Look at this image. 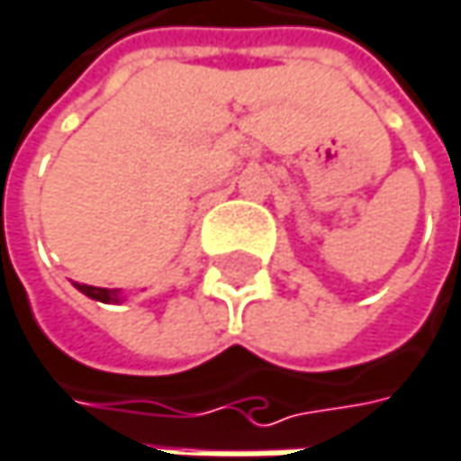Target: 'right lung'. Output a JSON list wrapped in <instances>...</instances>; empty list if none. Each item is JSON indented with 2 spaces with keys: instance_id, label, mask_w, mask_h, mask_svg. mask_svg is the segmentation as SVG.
Listing matches in <instances>:
<instances>
[{
  "instance_id": "right-lung-1",
  "label": "right lung",
  "mask_w": 461,
  "mask_h": 461,
  "mask_svg": "<svg viewBox=\"0 0 461 461\" xmlns=\"http://www.w3.org/2000/svg\"><path fill=\"white\" fill-rule=\"evenodd\" d=\"M75 286H77V292H83L91 300H99V303H121V289H99V286H86V284H75Z\"/></svg>"
}]
</instances>
